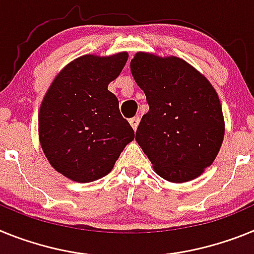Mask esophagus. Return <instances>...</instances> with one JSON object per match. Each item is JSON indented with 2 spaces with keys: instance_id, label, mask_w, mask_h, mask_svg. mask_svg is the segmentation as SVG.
<instances>
[{
  "instance_id": "34e87169",
  "label": "esophagus",
  "mask_w": 254,
  "mask_h": 254,
  "mask_svg": "<svg viewBox=\"0 0 254 254\" xmlns=\"http://www.w3.org/2000/svg\"><path fill=\"white\" fill-rule=\"evenodd\" d=\"M130 125H131V127H133L134 130H136V127H138V125H139V118L138 116H135V118H131L129 120Z\"/></svg>"
}]
</instances>
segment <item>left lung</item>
Returning a JSON list of instances; mask_svg holds the SVG:
<instances>
[{"label":"left lung","mask_w":254,"mask_h":254,"mask_svg":"<svg viewBox=\"0 0 254 254\" xmlns=\"http://www.w3.org/2000/svg\"><path fill=\"white\" fill-rule=\"evenodd\" d=\"M149 111L135 139L165 180L185 183L202 175L221 148L225 123L215 88L187 61L136 52L130 63Z\"/></svg>","instance_id":"8db88e82"}]
</instances>
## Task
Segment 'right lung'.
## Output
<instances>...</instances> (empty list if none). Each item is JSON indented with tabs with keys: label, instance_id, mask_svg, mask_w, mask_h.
Listing matches in <instances>:
<instances>
[{
	"label": "right lung",
	"instance_id": "1",
	"mask_svg": "<svg viewBox=\"0 0 254 254\" xmlns=\"http://www.w3.org/2000/svg\"><path fill=\"white\" fill-rule=\"evenodd\" d=\"M127 61V52L78 57L57 74L42 101L41 147L51 166L72 182L107 175L134 139L118 98L107 89Z\"/></svg>",
	"mask_w": 254,
	"mask_h": 254
}]
</instances>
